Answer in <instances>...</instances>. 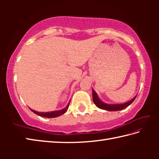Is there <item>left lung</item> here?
<instances>
[{"label":"left lung","instance_id":"obj_1","mask_svg":"<svg viewBox=\"0 0 159 159\" xmlns=\"http://www.w3.org/2000/svg\"><path fill=\"white\" fill-rule=\"evenodd\" d=\"M136 97L137 96L134 97V98L132 99L131 100H130L128 102H125L124 104H109L104 103V102L98 98V96L95 93V91L93 89V102L95 103V105L99 109L107 110V111H119V110H122L123 109L126 108V107H128L130 104H132V102L135 99Z\"/></svg>","mask_w":159,"mask_h":159}]
</instances>
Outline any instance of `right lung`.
I'll use <instances>...</instances> for the list:
<instances>
[{
    "mask_svg": "<svg viewBox=\"0 0 159 159\" xmlns=\"http://www.w3.org/2000/svg\"><path fill=\"white\" fill-rule=\"evenodd\" d=\"M69 103L70 102H69V104H67V106L63 109L59 110V111H51V112H39V111H34V110L31 109H30L34 113V114L39 115V116H43V117H46V118H55V117L60 116L62 115L67 111V109H68L69 106Z\"/></svg>",
    "mask_w": 159,
    "mask_h": 159,
    "instance_id": "right-lung-1",
    "label": "right lung"
}]
</instances>
